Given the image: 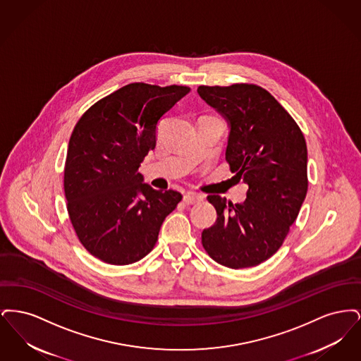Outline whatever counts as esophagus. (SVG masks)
Returning a JSON list of instances; mask_svg holds the SVG:
<instances>
[{
  "instance_id": "1",
  "label": "esophagus",
  "mask_w": 361,
  "mask_h": 361,
  "mask_svg": "<svg viewBox=\"0 0 361 361\" xmlns=\"http://www.w3.org/2000/svg\"><path fill=\"white\" fill-rule=\"evenodd\" d=\"M203 200V197L200 196V195H197V193H187L185 196H184V203L187 204V206H192V204H197V203H200Z\"/></svg>"
}]
</instances>
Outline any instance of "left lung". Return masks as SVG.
<instances>
[{"mask_svg":"<svg viewBox=\"0 0 361 361\" xmlns=\"http://www.w3.org/2000/svg\"><path fill=\"white\" fill-rule=\"evenodd\" d=\"M197 93L230 123L226 161L234 177L249 185L240 204L219 195L207 197L218 218L203 230L202 245L227 268L256 267L280 249L305 202L306 139L291 115L261 86L200 85Z\"/></svg>","mask_w":361,"mask_h":361,"instance_id":"1","label":"left lung"}]
</instances>
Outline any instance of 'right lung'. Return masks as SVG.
<instances>
[{"label":"right lung","instance_id":"obj_1","mask_svg":"<svg viewBox=\"0 0 361 361\" xmlns=\"http://www.w3.org/2000/svg\"><path fill=\"white\" fill-rule=\"evenodd\" d=\"M189 90L128 84L77 121L65 162L66 207L78 240L103 262L128 265L147 256L181 202L177 190L143 184L137 169L155 147L158 121Z\"/></svg>","mask_w":361,"mask_h":361}]
</instances>
